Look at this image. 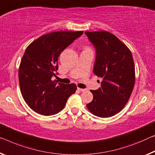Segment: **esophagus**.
<instances>
[{"mask_svg":"<svg viewBox=\"0 0 155 155\" xmlns=\"http://www.w3.org/2000/svg\"><path fill=\"white\" fill-rule=\"evenodd\" d=\"M78 91H85V89H80V88H78Z\"/></svg>","mask_w":155,"mask_h":155,"instance_id":"obj_1","label":"esophagus"}]
</instances>
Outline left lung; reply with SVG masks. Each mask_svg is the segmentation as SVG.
Here are the masks:
<instances>
[{
    "label": "left lung",
    "instance_id": "obj_1",
    "mask_svg": "<svg viewBox=\"0 0 155 155\" xmlns=\"http://www.w3.org/2000/svg\"><path fill=\"white\" fill-rule=\"evenodd\" d=\"M96 50L94 73L102 78L101 87L91 90L93 101L87 104L94 115L107 118L124 107L135 82V68L129 48L106 31L85 32Z\"/></svg>",
    "mask_w": 155,
    "mask_h": 155
}]
</instances>
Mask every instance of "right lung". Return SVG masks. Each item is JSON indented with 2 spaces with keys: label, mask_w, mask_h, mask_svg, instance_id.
Returning a JSON list of instances; mask_svg holds the SVG:
<instances>
[{
  "label": "right lung",
  "mask_w": 155,
  "mask_h": 155,
  "mask_svg": "<svg viewBox=\"0 0 155 155\" xmlns=\"http://www.w3.org/2000/svg\"><path fill=\"white\" fill-rule=\"evenodd\" d=\"M82 31H58L43 35L29 45L18 70L20 89L30 107L44 116L58 114L75 94V84L52 80L58 75V59L64 49L79 38Z\"/></svg>",
  "instance_id": "obj_1"
}]
</instances>
